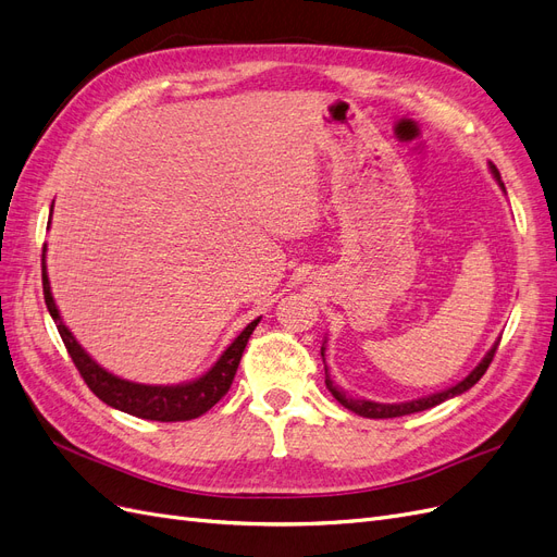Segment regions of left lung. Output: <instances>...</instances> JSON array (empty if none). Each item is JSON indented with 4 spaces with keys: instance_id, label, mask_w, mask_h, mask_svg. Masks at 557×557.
Listing matches in <instances>:
<instances>
[{
    "instance_id": "left-lung-1",
    "label": "left lung",
    "mask_w": 557,
    "mask_h": 557,
    "mask_svg": "<svg viewBox=\"0 0 557 557\" xmlns=\"http://www.w3.org/2000/svg\"><path fill=\"white\" fill-rule=\"evenodd\" d=\"M491 173H493V177L497 181V185L505 189V183H502V177H499V171L495 169V164H491ZM497 345H499V339H495V345L488 349V354L481 358V363L465 376L462 382H458L456 386H451V388H444V391H440V393H433V396H425V398H417V400H407V403H372V400H361V398H351V396H347L345 391H339L333 382H331V376H329V368H326V388L333 393V398L343 405V407H347L349 411H354V414H358V417H366V419H396V417H405V414H414V411H423V409H430V407H435V405H440V403H444V400H448V398H456V396H460V393H465L468 388H472L481 376H483V372L488 370V366H491V361H493V356H495V351H497ZM324 349L326 347H321V358H324Z\"/></svg>"
}]
</instances>
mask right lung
Returning <instances> with one entry per match:
<instances>
[{
	"label": "right lung",
	"instance_id": "right-lung-1",
	"mask_svg": "<svg viewBox=\"0 0 557 557\" xmlns=\"http://www.w3.org/2000/svg\"><path fill=\"white\" fill-rule=\"evenodd\" d=\"M50 212H52V208H50ZM41 261H44L41 271H44L46 308H48L52 321L58 324V331L62 335V343L71 356V361L76 363L85 384L99 400H103L113 409L124 411V414L169 423V421H189V419L201 417L212 405H218L226 396L233 376H236V370L240 366L247 339L255 333L261 317L249 321V324L243 329V333L222 351V356L214 361V366L208 372H203L201 376H196V380L185 382V384H175V386L136 384L129 380H122V376L101 368L95 358L78 345L74 333H71L62 321L55 298H52V292H50V282H48V273H46V245H44Z\"/></svg>",
	"mask_w": 557,
	"mask_h": 557
}]
</instances>
